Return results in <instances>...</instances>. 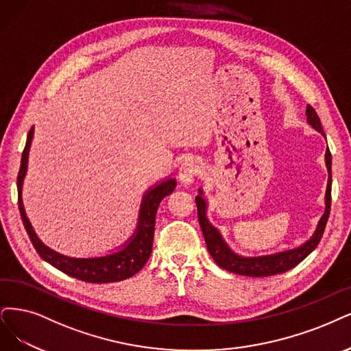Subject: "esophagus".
I'll return each mask as SVG.
<instances>
[{"instance_id":"34e87169","label":"esophagus","mask_w":351,"mask_h":351,"mask_svg":"<svg viewBox=\"0 0 351 351\" xmlns=\"http://www.w3.org/2000/svg\"><path fill=\"white\" fill-rule=\"evenodd\" d=\"M199 173H201V165L197 160L188 159L179 169V179L184 185H191L193 184V180H195V178Z\"/></svg>"}]
</instances>
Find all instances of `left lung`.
Returning a JSON list of instances; mask_svg holds the SVG:
<instances>
[{
	"label": "left lung",
	"mask_w": 351,
	"mask_h": 351,
	"mask_svg": "<svg viewBox=\"0 0 351 351\" xmlns=\"http://www.w3.org/2000/svg\"><path fill=\"white\" fill-rule=\"evenodd\" d=\"M306 121L309 125H313L317 132H319L322 136L324 130L321 125V120L315 110L308 106L306 107ZM326 165L328 169V185L326 192V213L321 217L319 223L317 226V230L314 231L313 237L308 241H305L300 247H295L291 250H285L274 254H266V256H254V257H244L239 256L232 252L227 243L224 241L221 232H219L206 218V201L202 197L204 192L199 189V195H197L195 202L198 208V219L199 226L202 230V234L206 243V249H208L210 254L215 261V263L223 267L231 274H237L241 276H250V278H265L283 274V271H288L289 269L300 265L304 258L314 252L318 245L324 230H326L328 217H330V208H331V153L330 150L326 152Z\"/></svg>",
	"instance_id": "8db88e82"
}]
</instances>
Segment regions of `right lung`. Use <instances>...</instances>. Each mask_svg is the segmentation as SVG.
Segmentation results:
<instances>
[{
	"label": "right lung",
	"mask_w": 351,
	"mask_h": 351,
	"mask_svg": "<svg viewBox=\"0 0 351 351\" xmlns=\"http://www.w3.org/2000/svg\"><path fill=\"white\" fill-rule=\"evenodd\" d=\"M33 140V127L29 132L27 141L21 156L20 172L17 176V189H19V210L21 214V219L25 231L37 250L38 256L43 261L50 263L53 267L59 269L63 274H66L72 278H76L89 283H108V282H119L132 278L136 275L141 267L146 265L152 254L153 245V234H154V223H156V213H158L160 201L172 193L176 180L169 178L162 180L158 185H154L147 189L143 197L140 213H138V223L134 234L128 241L123 244L120 250H117L107 256L99 257H71L60 254L55 250H51L47 245L42 243L34 232L27 215L24 211V205L21 199V189L24 176L27 173V163H29V152Z\"/></svg>",
	"instance_id": "add662e5"
}]
</instances>
